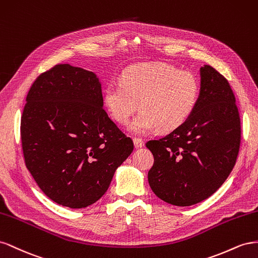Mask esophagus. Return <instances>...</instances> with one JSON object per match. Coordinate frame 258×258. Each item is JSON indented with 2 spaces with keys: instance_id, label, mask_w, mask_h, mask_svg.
I'll list each match as a JSON object with an SVG mask.
<instances>
[{
  "instance_id": "esophagus-1",
  "label": "esophagus",
  "mask_w": 258,
  "mask_h": 258,
  "mask_svg": "<svg viewBox=\"0 0 258 258\" xmlns=\"http://www.w3.org/2000/svg\"><path fill=\"white\" fill-rule=\"evenodd\" d=\"M134 146H135V148H142V147L144 146V141L142 138H137V137H135L134 139Z\"/></svg>"
}]
</instances>
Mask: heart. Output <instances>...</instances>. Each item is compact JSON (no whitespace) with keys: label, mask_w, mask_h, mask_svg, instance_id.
<instances>
[{"label":"heart","mask_w":258,"mask_h":258,"mask_svg":"<svg viewBox=\"0 0 258 258\" xmlns=\"http://www.w3.org/2000/svg\"><path fill=\"white\" fill-rule=\"evenodd\" d=\"M200 96V82L189 71H178L166 63H139L125 69L121 81L105 88V105L112 119L125 124L139 102L142 110L130 127L146 134L158 127L171 132L194 113Z\"/></svg>","instance_id":"b5f03b06"}]
</instances>
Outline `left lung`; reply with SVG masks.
<instances>
[{
    "label": "left lung",
    "instance_id": "left-lung-1",
    "mask_svg": "<svg viewBox=\"0 0 258 258\" xmlns=\"http://www.w3.org/2000/svg\"><path fill=\"white\" fill-rule=\"evenodd\" d=\"M200 96L181 126L146 143L154 158L148 172L161 200L190 207L211 197L231 173L241 143V122L227 79L209 64L200 69Z\"/></svg>",
    "mask_w": 258,
    "mask_h": 258
}]
</instances>
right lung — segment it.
Here are the masks:
<instances>
[{
  "label": "right lung",
  "mask_w": 258,
  "mask_h": 258,
  "mask_svg": "<svg viewBox=\"0 0 258 258\" xmlns=\"http://www.w3.org/2000/svg\"><path fill=\"white\" fill-rule=\"evenodd\" d=\"M26 101L21 145L26 166L40 189L71 209L99 200L134 144L102 108L96 75L56 64L36 78Z\"/></svg>",
  "instance_id": "obj_1"
}]
</instances>
